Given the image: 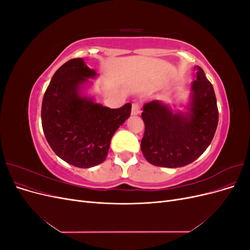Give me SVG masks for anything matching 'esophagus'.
<instances>
[{
  "instance_id": "esophagus-1",
  "label": "esophagus",
  "mask_w": 250,
  "mask_h": 250,
  "mask_svg": "<svg viewBox=\"0 0 250 250\" xmlns=\"http://www.w3.org/2000/svg\"><path fill=\"white\" fill-rule=\"evenodd\" d=\"M140 113V104L139 103H132L131 106V115L137 116Z\"/></svg>"
}]
</instances>
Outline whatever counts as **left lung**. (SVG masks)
<instances>
[{
    "mask_svg": "<svg viewBox=\"0 0 250 250\" xmlns=\"http://www.w3.org/2000/svg\"><path fill=\"white\" fill-rule=\"evenodd\" d=\"M192 83L190 113H175L160 101L144 105L145 131L141 142L146 160L157 167L178 168L193 163L213 140L219 112L211 83L200 66Z\"/></svg>",
    "mask_w": 250,
    "mask_h": 250,
    "instance_id": "1",
    "label": "left lung"
}]
</instances>
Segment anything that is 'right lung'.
I'll list each match as a JSON object with an SVG mask.
<instances>
[{
	"mask_svg": "<svg viewBox=\"0 0 250 250\" xmlns=\"http://www.w3.org/2000/svg\"><path fill=\"white\" fill-rule=\"evenodd\" d=\"M95 76L82 58L69 60L53 75L42 104V125L50 147L78 168L105 161L113 133L131 112L130 103L108 108L81 97L80 85Z\"/></svg>",
	"mask_w": 250,
	"mask_h": 250,
	"instance_id": "add662e5",
	"label": "right lung"
}]
</instances>
